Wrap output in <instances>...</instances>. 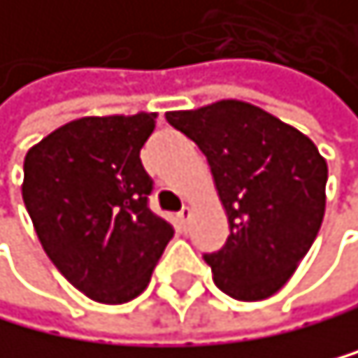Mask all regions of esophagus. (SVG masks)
<instances>
[{
    "mask_svg": "<svg viewBox=\"0 0 358 358\" xmlns=\"http://www.w3.org/2000/svg\"><path fill=\"white\" fill-rule=\"evenodd\" d=\"M189 219H192V210H189V207H182V210L178 212V223H180L182 228H187V223H189Z\"/></svg>",
    "mask_w": 358,
    "mask_h": 358,
    "instance_id": "obj_1",
    "label": "esophagus"
}]
</instances>
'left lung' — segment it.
I'll return each instance as SVG.
<instances>
[{"label":"left lung","mask_w":358,"mask_h":358,"mask_svg":"<svg viewBox=\"0 0 358 358\" xmlns=\"http://www.w3.org/2000/svg\"><path fill=\"white\" fill-rule=\"evenodd\" d=\"M166 122L207 157L228 216V241L205 255L214 284L234 300L271 298L296 273L320 230L325 157L298 128L236 99L173 110Z\"/></svg>","instance_id":"left-lung-1"}]
</instances>
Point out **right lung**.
I'll use <instances>...</instances> for the list:
<instances>
[{
	"mask_svg": "<svg viewBox=\"0 0 358 358\" xmlns=\"http://www.w3.org/2000/svg\"><path fill=\"white\" fill-rule=\"evenodd\" d=\"M157 113L80 117L24 157L22 198L56 268L90 300L122 304L148 282L173 228L148 210L139 151Z\"/></svg>",
	"mask_w": 358,
	"mask_h": 358,
	"instance_id": "1",
	"label": "right lung"
}]
</instances>
